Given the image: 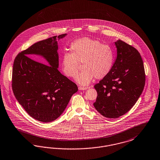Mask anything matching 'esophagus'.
<instances>
[{
    "instance_id": "esophagus-1",
    "label": "esophagus",
    "mask_w": 160,
    "mask_h": 160,
    "mask_svg": "<svg viewBox=\"0 0 160 160\" xmlns=\"http://www.w3.org/2000/svg\"><path fill=\"white\" fill-rule=\"evenodd\" d=\"M88 88V87H83V86H78V89L83 90H86Z\"/></svg>"
}]
</instances>
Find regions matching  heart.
I'll return each mask as SVG.
<instances>
[{
	"label": "heart",
	"instance_id": "heart-1",
	"mask_svg": "<svg viewBox=\"0 0 160 160\" xmlns=\"http://www.w3.org/2000/svg\"><path fill=\"white\" fill-rule=\"evenodd\" d=\"M70 51L62 54V70L66 76L75 77L82 63L83 70L76 79L81 85L89 84L94 77L102 79L112 68L114 51L109 45L98 40L88 37L77 38L71 43Z\"/></svg>",
	"mask_w": 160,
	"mask_h": 160
}]
</instances>
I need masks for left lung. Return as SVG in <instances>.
Instances as JSON below:
<instances>
[{"label": "left lung", "mask_w": 160, "mask_h": 160, "mask_svg": "<svg viewBox=\"0 0 160 160\" xmlns=\"http://www.w3.org/2000/svg\"><path fill=\"white\" fill-rule=\"evenodd\" d=\"M117 57L106 77L94 88L98 96L93 105L103 116L116 118L125 114L138 100L144 89L145 72L138 51L118 40Z\"/></svg>", "instance_id": "left-lung-1"}]
</instances>
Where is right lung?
Instances as JSON below:
<instances>
[{
	"instance_id": "obj_1",
	"label": "right lung",
	"mask_w": 160,
	"mask_h": 160,
	"mask_svg": "<svg viewBox=\"0 0 160 160\" xmlns=\"http://www.w3.org/2000/svg\"><path fill=\"white\" fill-rule=\"evenodd\" d=\"M66 35L55 36L36 43L19 52L14 59L13 94L29 115L39 122L56 120L63 112L72 95L78 91L76 84L58 70V40ZM32 54L43 56L50 65L28 57Z\"/></svg>"
}]
</instances>
